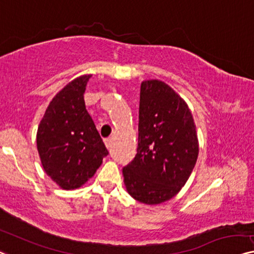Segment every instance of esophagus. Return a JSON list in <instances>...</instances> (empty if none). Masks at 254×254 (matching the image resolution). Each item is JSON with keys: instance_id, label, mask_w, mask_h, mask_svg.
<instances>
[{"instance_id": "obj_1", "label": "esophagus", "mask_w": 254, "mask_h": 254, "mask_svg": "<svg viewBox=\"0 0 254 254\" xmlns=\"http://www.w3.org/2000/svg\"><path fill=\"white\" fill-rule=\"evenodd\" d=\"M112 139L111 138H107V139H105V145H106V147H107L108 149H111V147H112Z\"/></svg>"}]
</instances>
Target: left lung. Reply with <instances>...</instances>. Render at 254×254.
Segmentation results:
<instances>
[{"instance_id": "8db88e82", "label": "left lung", "mask_w": 254, "mask_h": 254, "mask_svg": "<svg viewBox=\"0 0 254 254\" xmlns=\"http://www.w3.org/2000/svg\"><path fill=\"white\" fill-rule=\"evenodd\" d=\"M138 148L123 169L127 191L147 205L171 199L190 177L198 157L196 126L188 105L161 79L140 86Z\"/></svg>"}]
</instances>
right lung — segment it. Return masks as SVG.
<instances>
[{
    "mask_svg": "<svg viewBox=\"0 0 254 254\" xmlns=\"http://www.w3.org/2000/svg\"><path fill=\"white\" fill-rule=\"evenodd\" d=\"M91 74L82 75L59 91L39 124L36 146L47 175L70 190L89 181L108 151L84 103Z\"/></svg>",
    "mask_w": 254,
    "mask_h": 254,
    "instance_id": "add662e5",
    "label": "right lung"
}]
</instances>
